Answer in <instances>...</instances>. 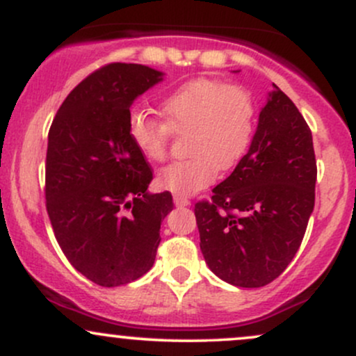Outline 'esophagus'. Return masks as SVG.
Instances as JSON below:
<instances>
[{
    "mask_svg": "<svg viewBox=\"0 0 356 356\" xmlns=\"http://www.w3.org/2000/svg\"><path fill=\"white\" fill-rule=\"evenodd\" d=\"M174 204L177 207H186L191 206V201L187 197H184V195H174Z\"/></svg>",
    "mask_w": 356,
    "mask_h": 356,
    "instance_id": "obj_1",
    "label": "esophagus"
}]
</instances>
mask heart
Listing matches in <instances>:
<instances>
[{
    "label": "heart",
    "mask_w": 356,
    "mask_h": 356,
    "mask_svg": "<svg viewBox=\"0 0 356 356\" xmlns=\"http://www.w3.org/2000/svg\"><path fill=\"white\" fill-rule=\"evenodd\" d=\"M164 122L142 112H130L127 136L147 161L161 162L169 152L170 132L187 134L184 149L189 157L162 167L155 177L161 189L177 195L202 191L216 170L239 164L256 132V105L239 85L214 79L187 81L161 104Z\"/></svg>",
    "instance_id": "b5f03b06"
}]
</instances>
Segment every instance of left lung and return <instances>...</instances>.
<instances>
[{
  "label": "left lung",
  "instance_id": "left-lung-1",
  "mask_svg": "<svg viewBox=\"0 0 356 356\" xmlns=\"http://www.w3.org/2000/svg\"><path fill=\"white\" fill-rule=\"evenodd\" d=\"M273 88L248 154L194 209L207 266L239 288L266 286L288 268L314 207L312 130L291 99Z\"/></svg>",
  "mask_w": 356,
  "mask_h": 356
}]
</instances>
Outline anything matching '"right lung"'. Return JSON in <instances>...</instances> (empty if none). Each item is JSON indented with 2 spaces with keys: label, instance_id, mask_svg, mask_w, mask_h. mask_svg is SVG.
<instances>
[{
  "label": "right lung",
  "instance_id": "right-lung-1",
  "mask_svg": "<svg viewBox=\"0 0 356 356\" xmlns=\"http://www.w3.org/2000/svg\"><path fill=\"white\" fill-rule=\"evenodd\" d=\"M162 80L137 63H108L68 93L48 132L44 197L72 266L113 288L152 268L172 194H149L154 174L127 136L130 105Z\"/></svg>",
  "mask_w": 356,
  "mask_h": 356
}]
</instances>
